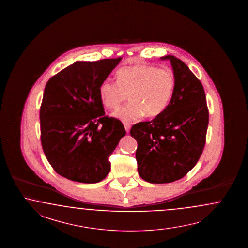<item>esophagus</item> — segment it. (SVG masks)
Segmentation results:
<instances>
[{
    "label": "esophagus",
    "mask_w": 248,
    "mask_h": 248,
    "mask_svg": "<svg viewBox=\"0 0 248 248\" xmlns=\"http://www.w3.org/2000/svg\"><path fill=\"white\" fill-rule=\"evenodd\" d=\"M124 127H125V129H126L127 133H128V132H129V129H130V124L128 123V122H125V123H124Z\"/></svg>",
    "instance_id": "obj_1"
}]
</instances>
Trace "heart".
<instances>
[{
    "label": "heart",
    "mask_w": 248,
    "mask_h": 248,
    "mask_svg": "<svg viewBox=\"0 0 248 248\" xmlns=\"http://www.w3.org/2000/svg\"><path fill=\"white\" fill-rule=\"evenodd\" d=\"M176 78L170 68L154 65H137L121 68L118 80H103L98 88L99 97L105 107L115 109L128 97L130 102L113 115L124 122L137 121L146 115L160 116L173 96Z\"/></svg>",
    "instance_id": "1"
}]
</instances>
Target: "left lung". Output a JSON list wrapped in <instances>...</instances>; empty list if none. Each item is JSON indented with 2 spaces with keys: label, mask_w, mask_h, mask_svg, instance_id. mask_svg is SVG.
<instances>
[{
  "label": "left lung",
  "mask_w": 248,
  "mask_h": 248,
  "mask_svg": "<svg viewBox=\"0 0 248 248\" xmlns=\"http://www.w3.org/2000/svg\"><path fill=\"white\" fill-rule=\"evenodd\" d=\"M170 60L176 86L168 108L152 121L132 126L130 135L138 142L136 160L140 176L151 184H169L192 170L203 151L209 111L204 89L184 62Z\"/></svg>",
  "instance_id": "obj_1"
}]
</instances>
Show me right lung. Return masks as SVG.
I'll return each mask as SVG.
<instances>
[{
    "instance_id": "obj_1",
    "label": "right lung",
    "mask_w": 248,
    "mask_h": 248,
    "mask_svg": "<svg viewBox=\"0 0 248 248\" xmlns=\"http://www.w3.org/2000/svg\"><path fill=\"white\" fill-rule=\"evenodd\" d=\"M120 60L77 61L48 80L40 108L41 143L59 175L96 184L108 174V158L126 130L120 120L105 116L98 88Z\"/></svg>"
}]
</instances>
